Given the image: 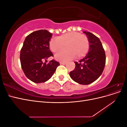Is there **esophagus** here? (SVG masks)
Segmentation results:
<instances>
[{"instance_id": "34e87169", "label": "esophagus", "mask_w": 127, "mask_h": 127, "mask_svg": "<svg viewBox=\"0 0 127 127\" xmlns=\"http://www.w3.org/2000/svg\"><path fill=\"white\" fill-rule=\"evenodd\" d=\"M60 64H66V62H60Z\"/></svg>"}]
</instances>
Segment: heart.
I'll list each match as a JSON object with an SVG mask.
<instances>
[{"label":"heart","instance_id":"b5f03b06","mask_svg":"<svg viewBox=\"0 0 127 127\" xmlns=\"http://www.w3.org/2000/svg\"><path fill=\"white\" fill-rule=\"evenodd\" d=\"M49 48L53 52H57L64 48L67 50L61 51L55 55L57 60L66 61L77 57L82 58L85 57L90 48L88 37L84 34L76 32L64 33L60 36L52 38L49 42Z\"/></svg>","mask_w":127,"mask_h":127}]
</instances>
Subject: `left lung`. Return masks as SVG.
I'll use <instances>...</instances> for the list:
<instances>
[{"label":"left lung","instance_id":"left-lung-1","mask_svg":"<svg viewBox=\"0 0 127 127\" xmlns=\"http://www.w3.org/2000/svg\"><path fill=\"white\" fill-rule=\"evenodd\" d=\"M90 42L87 55L79 63L75 62V69L70 72L71 78L82 85H88L97 79L104 69L106 57L100 40L91 32L84 31Z\"/></svg>","mask_w":127,"mask_h":127}]
</instances>
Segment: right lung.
Wrapping results in <instances>:
<instances>
[{"mask_svg": "<svg viewBox=\"0 0 127 127\" xmlns=\"http://www.w3.org/2000/svg\"><path fill=\"white\" fill-rule=\"evenodd\" d=\"M52 35L46 30L36 31L27 36L23 43L20 53L22 68L27 78L34 83L47 82L60 65L53 60L48 64L42 61L53 56L49 45Z\"/></svg>", "mask_w": 127, "mask_h": 127, "instance_id": "add662e5", "label": "right lung"}]
</instances>
